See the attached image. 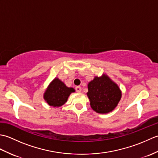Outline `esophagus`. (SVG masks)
<instances>
[{
	"label": "esophagus",
	"instance_id": "1",
	"mask_svg": "<svg viewBox=\"0 0 158 158\" xmlns=\"http://www.w3.org/2000/svg\"><path fill=\"white\" fill-rule=\"evenodd\" d=\"M75 89H76V91H77V92H78V93H80L81 92V88L80 86H77V87H76L75 88Z\"/></svg>",
	"mask_w": 158,
	"mask_h": 158
}]
</instances>
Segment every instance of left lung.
Returning a JSON list of instances; mask_svg holds the SVG:
<instances>
[{"mask_svg": "<svg viewBox=\"0 0 158 158\" xmlns=\"http://www.w3.org/2000/svg\"><path fill=\"white\" fill-rule=\"evenodd\" d=\"M87 96L90 106L95 112L109 113L116 108L122 98V91L118 85L106 74L96 76L88 83Z\"/></svg>", "mask_w": 158, "mask_h": 158, "instance_id": "obj_1", "label": "left lung"}]
</instances>
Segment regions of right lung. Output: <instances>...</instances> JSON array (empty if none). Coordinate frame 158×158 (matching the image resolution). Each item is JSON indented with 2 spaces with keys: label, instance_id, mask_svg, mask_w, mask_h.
<instances>
[{
  "label": "right lung",
  "instance_id": "obj_1",
  "mask_svg": "<svg viewBox=\"0 0 158 158\" xmlns=\"http://www.w3.org/2000/svg\"><path fill=\"white\" fill-rule=\"evenodd\" d=\"M75 92V89L67 87L64 83L56 77L47 88L43 98L49 106L60 107L67 102L70 94Z\"/></svg>",
  "mask_w": 158,
  "mask_h": 158
}]
</instances>
